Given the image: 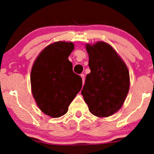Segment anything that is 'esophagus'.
I'll return each instance as SVG.
<instances>
[{
	"label": "esophagus",
	"instance_id": "obj_1",
	"mask_svg": "<svg viewBox=\"0 0 154 154\" xmlns=\"http://www.w3.org/2000/svg\"><path fill=\"white\" fill-rule=\"evenodd\" d=\"M81 77L82 78V80H83V85L84 83H85V75H84L83 73H82V74H81Z\"/></svg>",
	"mask_w": 154,
	"mask_h": 154
}]
</instances>
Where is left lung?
<instances>
[{
  "label": "left lung",
  "instance_id": "obj_1",
  "mask_svg": "<svg viewBox=\"0 0 154 154\" xmlns=\"http://www.w3.org/2000/svg\"><path fill=\"white\" fill-rule=\"evenodd\" d=\"M90 73L81 94L92 114L111 116L123 106L130 88L129 71L116 51L107 43L86 44Z\"/></svg>",
  "mask_w": 154,
  "mask_h": 154
}]
</instances>
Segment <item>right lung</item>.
<instances>
[{
	"instance_id": "obj_1",
	"label": "right lung",
	"mask_w": 154,
	"mask_h": 154,
	"mask_svg": "<svg viewBox=\"0 0 154 154\" xmlns=\"http://www.w3.org/2000/svg\"><path fill=\"white\" fill-rule=\"evenodd\" d=\"M73 49L72 42L51 43L40 52L31 69L33 98L42 112L52 118L64 116L81 90V77L73 73L68 60Z\"/></svg>"
}]
</instances>
